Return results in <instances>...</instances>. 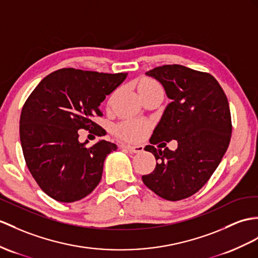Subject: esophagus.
<instances>
[{
	"mask_svg": "<svg viewBox=\"0 0 258 258\" xmlns=\"http://www.w3.org/2000/svg\"><path fill=\"white\" fill-rule=\"evenodd\" d=\"M122 148L127 149L130 153H141L143 151L142 146H122Z\"/></svg>",
	"mask_w": 258,
	"mask_h": 258,
	"instance_id": "esophagus-1",
	"label": "esophagus"
}]
</instances>
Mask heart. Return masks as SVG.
Returning a JSON list of instances; mask_svg holds the SVG:
<instances>
[{"label": "heart", "mask_w": 258, "mask_h": 258, "mask_svg": "<svg viewBox=\"0 0 258 258\" xmlns=\"http://www.w3.org/2000/svg\"><path fill=\"white\" fill-rule=\"evenodd\" d=\"M153 86H160L158 83H155L154 81L149 79H143L139 87H153ZM149 129V123L143 120H127L121 123H119L115 131L116 135L121 138L123 140L129 141H136L139 140L147 134Z\"/></svg>", "instance_id": "1"}]
</instances>
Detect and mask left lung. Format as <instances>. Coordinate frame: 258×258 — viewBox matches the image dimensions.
I'll return each instance as SVG.
<instances>
[{
	"label": "left lung",
	"mask_w": 258,
	"mask_h": 258,
	"mask_svg": "<svg viewBox=\"0 0 258 258\" xmlns=\"http://www.w3.org/2000/svg\"><path fill=\"white\" fill-rule=\"evenodd\" d=\"M147 75L161 82L171 103L151 137L153 146L144 148L158 163L142 180L158 196L177 202L203 188L227 152L232 134L229 102L218 81L207 72L166 64ZM172 140L179 143L175 151L166 148ZM158 143L164 150L154 147Z\"/></svg>",
	"instance_id": "left-lung-1"
}]
</instances>
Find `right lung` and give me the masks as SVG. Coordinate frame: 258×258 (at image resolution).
<instances>
[{"mask_svg": "<svg viewBox=\"0 0 258 258\" xmlns=\"http://www.w3.org/2000/svg\"><path fill=\"white\" fill-rule=\"evenodd\" d=\"M125 77L60 69L43 78L25 102L20 120L25 162L42 191L56 202H78L102 179L106 156L117 146L100 140L86 147L78 130L103 135L94 119L103 116L100 103Z\"/></svg>", "mask_w": 258, "mask_h": 258, "instance_id": "1", "label": "right lung"}]
</instances>
